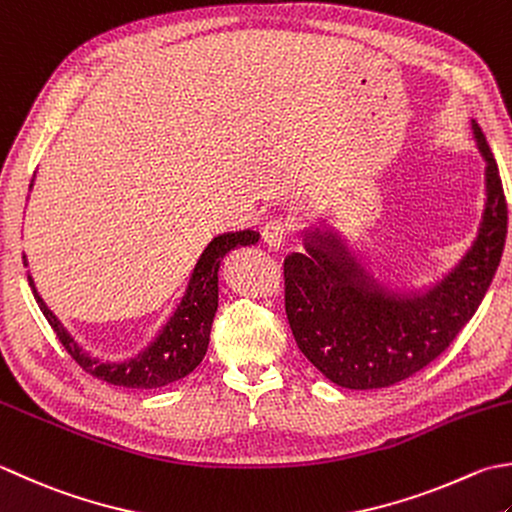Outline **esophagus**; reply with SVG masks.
<instances>
[{"label":"esophagus","instance_id":"1","mask_svg":"<svg viewBox=\"0 0 512 512\" xmlns=\"http://www.w3.org/2000/svg\"><path fill=\"white\" fill-rule=\"evenodd\" d=\"M264 242L268 248L279 250L286 246V239H288V226L282 222H270L264 226Z\"/></svg>","mask_w":512,"mask_h":512}]
</instances>
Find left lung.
Masks as SVG:
<instances>
[{"label": "left lung", "mask_w": 512, "mask_h": 512, "mask_svg": "<svg viewBox=\"0 0 512 512\" xmlns=\"http://www.w3.org/2000/svg\"><path fill=\"white\" fill-rule=\"evenodd\" d=\"M486 162L484 210L457 262L426 282H393L364 242L330 224H310L304 253L288 255L286 315L304 357L350 390L386 388L442 355L493 282L506 244L508 210L484 130L470 119Z\"/></svg>", "instance_id": "left-lung-1"}]
</instances>
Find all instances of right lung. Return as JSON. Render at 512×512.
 <instances>
[{
  "label": "right lung",
  "mask_w": 512,
  "mask_h": 512,
  "mask_svg": "<svg viewBox=\"0 0 512 512\" xmlns=\"http://www.w3.org/2000/svg\"><path fill=\"white\" fill-rule=\"evenodd\" d=\"M30 188H33V182H30ZM257 242V230H239V233H224L210 239L202 255H199L195 268L190 270L186 290L173 315L166 319L146 348L126 359H102L86 350L48 308L42 295H39L30 270L26 275L35 302L48 319L50 328L55 330L59 342L64 344L70 357L86 373L102 379V382L124 388H162L190 375L202 364L208 350L210 326H213L219 306V264L230 250L239 246H253ZM24 266H28L26 255Z\"/></svg>",
  "instance_id": "obj_1"
}]
</instances>
